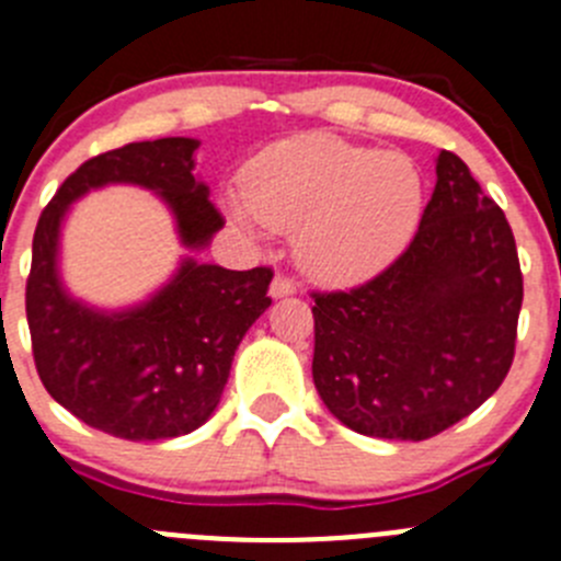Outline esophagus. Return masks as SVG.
<instances>
[{"label": "esophagus", "mask_w": 561, "mask_h": 561, "mask_svg": "<svg viewBox=\"0 0 561 561\" xmlns=\"http://www.w3.org/2000/svg\"><path fill=\"white\" fill-rule=\"evenodd\" d=\"M295 291H297V284L286 275H275V280H272V286H270L272 297H289V295H295Z\"/></svg>", "instance_id": "1"}]
</instances>
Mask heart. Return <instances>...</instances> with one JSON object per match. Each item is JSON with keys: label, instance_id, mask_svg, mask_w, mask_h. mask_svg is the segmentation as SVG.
<instances>
[{"label": "heart", "instance_id": "obj_1", "mask_svg": "<svg viewBox=\"0 0 561 561\" xmlns=\"http://www.w3.org/2000/svg\"><path fill=\"white\" fill-rule=\"evenodd\" d=\"M423 214V178L400 152H375L325 133L284 138L244 174L230 219L247 233L297 230V261L322 284H353L387 266Z\"/></svg>", "mask_w": 561, "mask_h": 561}]
</instances>
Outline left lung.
Here are the masks:
<instances>
[{
	"instance_id": "left-lung-1",
	"label": "left lung",
	"mask_w": 561,
	"mask_h": 561,
	"mask_svg": "<svg viewBox=\"0 0 561 561\" xmlns=\"http://www.w3.org/2000/svg\"><path fill=\"white\" fill-rule=\"evenodd\" d=\"M314 387L364 436L423 442L465 420L515 358L523 272L512 228L442 150L403 253L351 291H314Z\"/></svg>"
}]
</instances>
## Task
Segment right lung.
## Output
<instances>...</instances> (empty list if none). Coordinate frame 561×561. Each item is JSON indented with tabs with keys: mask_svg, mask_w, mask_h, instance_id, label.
Wrapping results in <instances>:
<instances>
[{
	"mask_svg": "<svg viewBox=\"0 0 561 561\" xmlns=\"http://www.w3.org/2000/svg\"><path fill=\"white\" fill-rule=\"evenodd\" d=\"M197 147V138L174 136L91 158L64 180L33 236L27 325L41 383L77 420L119 439H172L214 414L236 347L270 308L272 270L236 272L183 259L150 300L100 311L64 289L60 225L91 188L133 183L161 194L180 244L205 250L225 219L194 174Z\"/></svg>",
	"mask_w": 561,
	"mask_h": 561,
	"instance_id": "right-lung-1",
	"label": "right lung"
}]
</instances>
